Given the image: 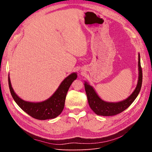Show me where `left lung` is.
<instances>
[{
	"mask_svg": "<svg viewBox=\"0 0 152 152\" xmlns=\"http://www.w3.org/2000/svg\"><path fill=\"white\" fill-rule=\"evenodd\" d=\"M138 66H139V79L137 87L132 94L126 100L118 103H108L101 99L96 93L94 89L87 82L84 84L86 93L87 100L91 108L98 115L113 116L120 113L127 109L134 102L140 93L141 88L142 73L140 62V55H138Z\"/></svg>",
	"mask_w": 152,
	"mask_h": 152,
	"instance_id": "left-lung-1",
	"label": "left lung"
}]
</instances>
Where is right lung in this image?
<instances>
[{"mask_svg": "<svg viewBox=\"0 0 152 152\" xmlns=\"http://www.w3.org/2000/svg\"><path fill=\"white\" fill-rule=\"evenodd\" d=\"M77 77L76 73H73L68 76L61 82L51 97L40 103L27 102L21 99L14 92L10 77H8V82L12 97L24 112L38 120H46L56 118L62 112L65 106L67 92L72 83L77 79Z\"/></svg>", "mask_w": 152, "mask_h": 152, "instance_id": "1", "label": "right lung"}]
</instances>
